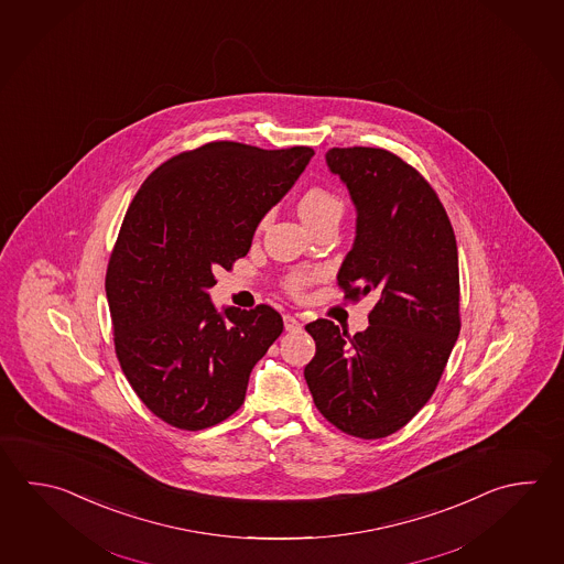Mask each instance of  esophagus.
I'll use <instances>...</instances> for the list:
<instances>
[{"label":"esophagus","mask_w":564,"mask_h":564,"mask_svg":"<svg viewBox=\"0 0 564 564\" xmlns=\"http://www.w3.org/2000/svg\"><path fill=\"white\" fill-rule=\"evenodd\" d=\"M283 325H285V330H289V333H295V330H301V327H303L295 315H285Z\"/></svg>","instance_id":"esophagus-1"}]
</instances>
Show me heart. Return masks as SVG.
<instances>
[{"label": "heart", "mask_w": 564, "mask_h": 564, "mask_svg": "<svg viewBox=\"0 0 564 564\" xmlns=\"http://www.w3.org/2000/svg\"><path fill=\"white\" fill-rule=\"evenodd\" d=\"M299 217L303 219V224L313 225L330 217V215H339L343 213V202L335 193H330L329 189H323V187H311L308 192L301 195V199L297 203ZM313 273H295V275L289 279V289L293 293H301L303 289L307 288L313 279Z\"/></svg>", "instance_id": "1"}]
</instances>
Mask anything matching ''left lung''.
Masks as SVG:
<instances>
[{
	"label": "left lung",
	"mask_w": 564,
	"mask_h": 564,
	"mask_svg": "<svg viewBox=\"0 0 564 564\" xmlns=\"http://www.w3.org/2000/svg\"><path fill=\"white\" fill-rule=\"evenodd\" d=\"M325 161L357 213L337 281L347 297L375 293L377 303L352 337L327 319L308 323L317 352L305 381L343 433L381 438L425 406L457 343V241L431 185L393 153L333 148Z\"/></svg>",
	"instance_id": "1"
}]
</instances>
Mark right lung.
Instances as JSON below:
<instances>
[{"mask_svg":"<svg viewBox=\"0 0 564 564\" xmlns=\"http://www.w3.org/2000/svg\"><path fill=\"white\" fill-rule=\"evenodd\" d=\"M313 155L215 141L165 161L135 193L106 293L119 365L161 421L202 431L243 404L283 319L269 305L217 308L209 289L217 269L247 256L261 219Z\"/></svg>","mask_w":564,"mask_h":564,"instance_id":"right-lung-1","label":"right lung"}]
</instances>
